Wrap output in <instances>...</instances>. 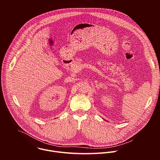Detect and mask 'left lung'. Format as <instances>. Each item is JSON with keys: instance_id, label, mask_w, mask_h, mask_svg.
Instances as JSON below:
<instances>
[{"instance_id": "obj_1", "label": "left lung", "mask_w": 160, "mask_h": 160, "mask_svg": "<svg viewBox=\"0 0 160 160\" xmlns=\"http://www.w3.org/2000/svg\"><path fill=\"white\" fill-rule=\"evenodd\" d=\"M102 119H104V118H102Z\"/></svg>"}]
</instances>
